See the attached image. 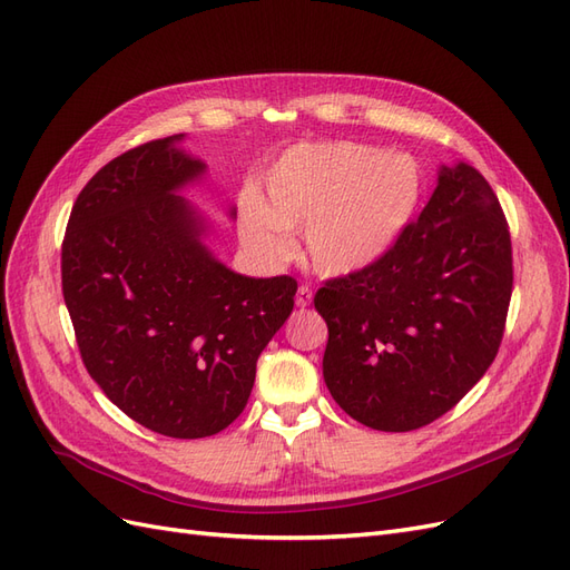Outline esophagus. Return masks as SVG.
I'll use <instances>...</instances> for the list:
<instances>
[{"label":"esophagus","mask_w":570,"mask_h":570,"mask_svg":"<svg viewBox=\"0 0 570 570\" xmlns=\"http://www.w3.org/2000/svg\"><path fill=\"white\" fill-rule=\"evenodd\" d=\"M312 299H314V292H312V287H308V285H299V289H297V297H295V304H297L299 308H304V306L312 304Z\"/></svg>","instance_id":"34e87169"}]
</instances>
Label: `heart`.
<instances>
[{
	"instance_id": "b5f03b06",
	"label": "heart",
	"mask_w": 570,
	"mask_h": 570,
	"mask_svg": "<svg viewBox=\"0 0 570 570\" xmlns=\"http://www.w3.org/2000/svg\"><path fill=\"white\" fill-rule=\"evenodd\" d=\"M271 209L249 199L243 233L268 258L292 249L287 230H304L306 258L344 278L375 266L400 243L423 202L425 178L409 154L358 142L289 149L266 180Z\"/></svg>"
}]
</instances>
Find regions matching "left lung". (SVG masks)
<instances>
[{
    "label": "left lung",
    "mask_w": 570,
    "mask_h": 570,
    "mask_svg": "<svg viewBox=\"0 0 570 570\" xmlns=\"http://www.w3.org/2000/svg\"><path fill=\"white\" fill-rule=\"evenodd\" d=\"M511 287L509 223L490 183L469 164L442 166L400 243L316 292L333 400L385 433L433 423L490 368Z\"/></svg>",
    "instance_id": "8db88e82"
}]
</instances>
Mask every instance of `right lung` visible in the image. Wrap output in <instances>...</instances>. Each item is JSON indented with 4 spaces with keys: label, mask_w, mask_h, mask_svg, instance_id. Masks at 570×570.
Wrapping results in <instances>:
<instances>
[{
    "label": "right lung",
    "mask_w": 570,
    "mask_h": 570,
    "mask_svg": "<svg viewBox=\"0 0 570 570\" xmlns=\"http://www.w3.org/2000/svg\"><path fill=\"white\" fill-rule=\"evenodd\" d=\"M183 137L128 149L80 189L61 287L101 392L154 433L197 440L247 406L256 358L292 314L297 281L247 278L202 243L206 223L178 189L206 166L178 149Z\"/></svg>",
    "instance_id": "add662e5"
}]
</instances>
